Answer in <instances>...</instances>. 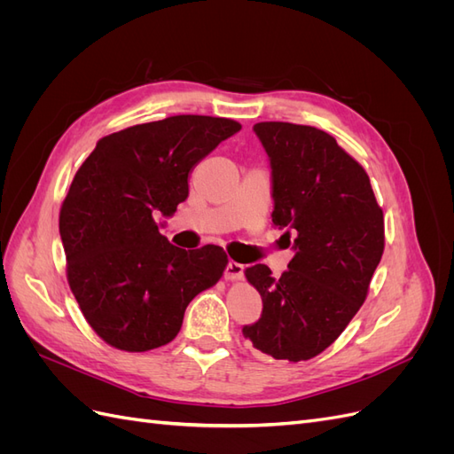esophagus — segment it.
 <instances>
[{"label": "esophagus", "instance_id": "esophagus-1", "mask_svg": "<svg viewBox=\"0 0 454 454\" xmlns=\"http://www.w3.org/2000/svg\"><path fill=\"white\" fill-rule=\"evenodd\" d=\"M244 277V265L237 263V261H229L225 267V278L227 280H240Z\"/></svg>", "mask_w": 454, "mask_h": 454}]
</instances>
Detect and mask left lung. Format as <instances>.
Listing matches in <instances>:
<instances>
[{"mask_svg": "<svg viewBox=\"0 0 454 454\" xmlns=\"http://www.w3.org/2000/svg\"><path fill=\"white\" fill-rule=\"evenodd\" d=\"M254 132L270 164L272 225L295 240L280 278L261 263L246 269L263 310L242 335L274 360H310L365 301L384 250V217L369 176L333 136L272 121Z\"/></svg>", "mask_w": 454, "mask_h": 454, "instance_id": "left-lung-1", "label": "left lung"}]
</instances>
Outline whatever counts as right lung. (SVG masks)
<instances>
[{"mask_svg":"<svg viewBox=\"0 0 454 454\" xmlns=\"http://www.w3.org/2000/svg\"><path fill=\"white\" fill-rule=\"evenodd\" d=\"M240 129L223 117L176 115L106 136L81 164L62 202L60 239L81 312L107 345H167L193 297L222 278L219 246L177 248L155 215H174L193 168Z\"/></svg>","mask_w":454,"mask_h":454,"instance_id":"obj_1","label":"right lung"}]
</instances>
